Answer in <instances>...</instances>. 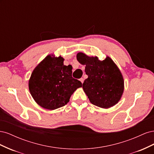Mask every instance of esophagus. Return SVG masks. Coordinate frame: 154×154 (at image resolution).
Listing matches in <instances>:
<instances>
[{
  "mask_svg": "<svg viewBox=\"0 0 154 154\" xmlns=\"http://www.w3.org/2000/svg\"><path fill=\"white\" fill-rule=\"evenodd\" d=\"M80 82L83 83V82H84V79H83V78H80Z\"/></svg>",
  "mask_w": 154,
  "mask_h": 154,
  "instance_id": "obj_1",
  "label": "esophagus"
}]
</instances>
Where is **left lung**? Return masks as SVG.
<instances>
[{"mask_svg": "<svg viewBox=\"0 0 154 154\" xmlns=\"http://www.w3.org/2000/svg\"><path fill=\"white\" fill-rule=\"evenodd\" d=\"M78 61L85 65L88 78L83 83V88L91 103L101 108L107 109L119 101L124 90L122 74L109 57L100 61L97 57H88L78 53Z\"/></svg>", "mask_w": 154, "mask_h": 154, "instance_id": "left-lung-1", "label": "left lung"}]
</instances>
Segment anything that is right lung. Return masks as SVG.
I'll list each match as a JSON object with an SVG mask.
<instances>
[{"label":"right lung","instance_id":"right-lung-1","mask_svg":"<svg viewBox=\"0 0 154 154\" xmlns=\"http://www.w3.org/2000/svg\"><path fill=\"white\" fill-rule=\"evenodd\" d=\"M63 60L49 55L31 74V94L44 109L54 110L66 105L76 88L82 87L80 81L72 78L71 66H64Z\"/></svg>","mask_w":154,"mask_h":154}]
</instances>
